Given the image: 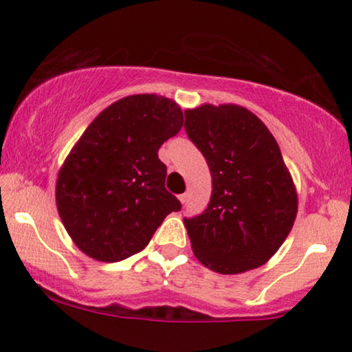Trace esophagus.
<instances>
[{
    "label": "esophagus",
    "instance_id": "esophagus-1",
    "mask_svg": "<svg viewBox=\"0 0 352 352\" xmlns=\"http://www.w3.org/2000/svg\"><path fill=\"white\" fill-rule=\"evenodd\" d=\"M179 200H180L182 205L187 204V193H182V195H179Z\"/></svg>",
    "mask_w": 352,
    "mask_h": 352
}]
</instances>
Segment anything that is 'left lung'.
<instances>
[{"mask_svg": "<svg viewBox=\"0 0 352 352\" xmlns=\"http://www.w3.org/2000/svg\"><path fill=\"white\" fill-rule=\"evenodd\" d=\"M185 132L212 173L208 207L184 218L197 260L221 274L265 265L298 212L296 188L272 132L236 104L188 109Z\"/></svg>", "mask_w": 352, "mask_h": 352, "instance_id": "8db88e82", "label": "left lung"}]
</instances>
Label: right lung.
Here are the masks:
<instances>
[{
	"mask_svg": "<svg viewBox=\"0 0 352 352\" xmlns=\"http://www.w3.org/2000/svg\"><path fill=\"white\" fill-rule=\"evenodd\" d=\"M182 125L179 104L137 94L111 104L84 131L56 182L59 217L80 252L106 263L125 260L182 210L159 159Z\"/></svg>",
	"mask_w": 352,
	"mask_h": 352,
	"instance_id": "right-lung-1",
	"label": "right lung"
}]
</instances>
